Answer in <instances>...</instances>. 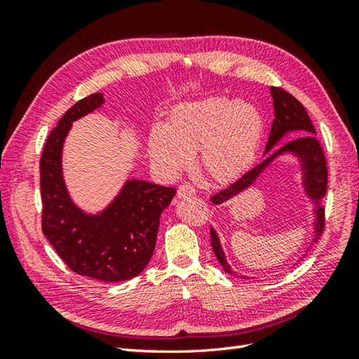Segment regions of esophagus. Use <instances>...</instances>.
Returning a JSON list of instances; mask_svg holds the SVG:
<instances>
[{"instance_id": "esophagus-1", "label": "esophagus", "mask_w": 359, "mask_h": 359, "mask_svg": "<svg viewBox=\"0 0 359 359\" xmlns=\"http://www.w3.org/2000/svg\"><path fill=\"white\" fill-rule=\"evenodd\" d=\"M196 194V189L188 185V184H182L179 188H177V197H189V196H194Z\"/></svg>"}]
</instances>
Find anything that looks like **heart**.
I'll return each instance as SVG.
<instances>
[{"instance_id":"1","label":"heart","mask_w":359,"mask_h":359,"mask_svg":"<svg viewBox=\"0 0 359 359\" xmlns=\"http://www.w3.org/2000/svg\"><path fill=\"white\" fill-rule=\"evenodd\" d=\"M262 137V118L255 106L210 97L182 103L165 128H154L148 149L166 174H177L199 152L201 171L215 182H230L253 163Z\"/></svg>"}]
</instances>
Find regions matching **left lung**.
Segmentation results:
<instances>
[{"label":"left lung","instance_id":"left-lung-1","mask_svg":"<svg viewBox=\"0 0 359 359\" xmlns=\"http://www.w3.org/2000/svg\"><path fill=\"white\" fill-rule=\"evenodd\" d=\"M271 97L274 108V120L271 125L269 142H266L265 147V158L261 163L248 170L245 174H242L238 180L233 182V184L225 187L224 189H220L216 194H212L211 202L220 205L230 201L231 197L238 196L243 189L253 185L259 175L274 162V158H278L280 154H285V152H293V154H296L301 160V166L304 171V188H306L307 196L315 202L316 207L313 239V242H316L319 239V236L323 234L325 226V210L321 205V201L324 199V196L327 193V175H329V172H327L324 151L321 143L316 139V129L313 123H311L309 114L302 106V103L282 88L271 86ZM292 130H299L303 133V135L272 151L271 149L276 146L281 137ZM270 150L271 153L269 152ZM210 238L212 251H215L217 261L224 266V270L230 274H236L238 278L247 279V276H241V274L233 271L231 266L228 265L222 245H220L217 238V233L212 230V228L210 231Z\"/></svg>","mask_w":359,"mask_h":359}]
</instances>
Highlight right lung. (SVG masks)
I'll return each mask as SVG.
<instances>
[{
    "instance_id": "right-lung-1",
    "label": "right lung",
    "mask_w": 359,
    "mask_h": 359,
    "mask_svg": "<svg viewBox=\"0 0 359 359\" xmlns=\"http://www.w3.org/2000/svg\"><path fill=\"white\" fill-rule=\"evenodd\" d=\"M104 102L90 94L71 106L44 143L40 158L41 230L72 271L103 282L135 278L154 253L158 219L175 188L128 180L100 215H86L72 202L62 172V149L72 121Z\"/></svg>"
}]
</instances>
